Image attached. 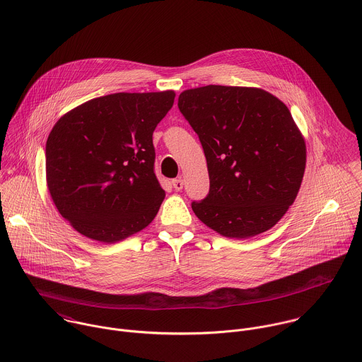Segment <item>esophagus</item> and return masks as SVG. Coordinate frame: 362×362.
I'll return each instance as SVG.
<instances>
[{
	"label": "esophagus",
	"mask_w": 362,
	"mask_h": 362,
	"mask_svg": "<svg viewBox=\"0 0 362 362\" xmlns=\"http://www.w3.org/2000/svg\"><path fill=\"white\" fill-rule=\"evenodd\" d=\"M172 185H173V187H175V190H182L183 189V179L182 177H179V179H175V180H172Z\"/></svg>",
	"instance_id": "obj_1"
}]
</instances>
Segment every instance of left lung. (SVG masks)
I'll return each instance as SVG.
<instances>
[{
	"label": "left lung",
	"mask_w": 362,
	"mask_h": 362,
	"mask_svg": "<svg viewBox=\"0 0 362 362\" xmlns=\"http://www.w3.org/2000/svg\"><path fill=\"white\" fill-rule=\"evenodd\" d=\"M199 135L209 196L192 203L197 218L227 238L271 230L293 204L306 169V142L289 108L258 87L209 84L179 95Z\"/></svg>",
	"instance_id": "1"
}]
</instances>
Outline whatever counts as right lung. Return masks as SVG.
<instances>
[{
	"label": "right lung",
	"mask_w": 362,
	"mask_h": 362,
	"mask_svg": "<svg viewBox=\"0 0 362 362\" xmlns=\"http://www.w3.org/2000/svg\"><path fill=\"white\" fill-rule=\"evenodd\" d=\"M175 91L114 93L62 115L46 141V185L81 235L114 244L146 228L165 199L152 134Z\"/></svg>",
	"instance_id": "right-lung-1"
}]
</instances>
